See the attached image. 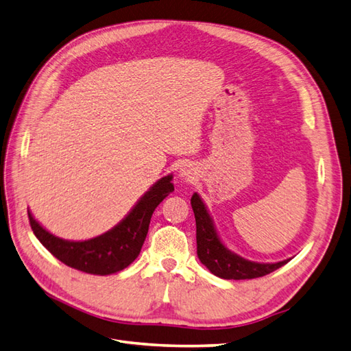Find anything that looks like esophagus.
<instances>
[{"label": "esophagus", "instance_id": "34e87169", "mask_svg": "<svg viewBox=\"0 0 351 351\" xmlns=\"http://www.w3.org/2000/svg\"><path fill=\"white\" fill-rule=\"evenodd\" d=\"M191 170L190 169H181V176L185 179H190L191 178Z\"/></svg>", "mask_w": 351, "mask_h": 351}]
</instances>
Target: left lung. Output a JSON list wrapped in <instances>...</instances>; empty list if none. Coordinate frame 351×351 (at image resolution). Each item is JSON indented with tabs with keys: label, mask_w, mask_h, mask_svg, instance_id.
<instances>
[{
	"label": "left lung",
	"mask_w": 351,
	"mask_h": 351,
	"mask_svg": "<svg viewBox=\"0 0 351 351\" xmlns=\"http://www.w3.org/2000/svg\"><path fill=\"white\" fill-rule=\"evenodd\" d=\"M191 206L197 228V256L203 265L209 268L212 274L227 278V280H245V278H256L273 273L274 269L289 261V259H285L276 264H259L236 255L222 245L213 227L210 215L197 193L191 197Z\"/></svg>",
	"instance_id": "left-lung-1"
}]
</instances>
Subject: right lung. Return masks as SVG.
I'll return each mask as SVG.
<instances>
[{
    "label": "right lung",
    "mask_w": 351,
    "mask_h": 351,
    "mask_svg": "<svg viewBox=\"0 0 351 351\" xmlns=\"http://www.w3.org/2000/svg\"><path fill=\"white\" fill-rule=\"evenodd\" d=\"M172 175L161 178L141 197L119 226L105 234L84 241L59 239L44 230L28 210L31 228L43 246L65 265L88 274L106 276L119 273L138 258L148 234L152 213L157 206L173 191Z\"/></svg>",
    "instance_id": "right-lung-1"
}]
</instances>
